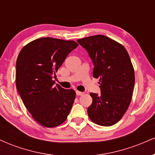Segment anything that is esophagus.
I'll return each instance as SVG.
<instances>
[{
	"label": "esophagus",
	"mask_w": 155,
	"mask_h": 155,
	"mask_svg": "<svg viewBox=\"0 0 155 155\" xmlns=\"http://www.w3.org/2000/svg\"><path fill=\"white\" fill-rule=\"evenodd\" d=\"M76 95H78V96H79V95H84V92L77 91V90H76Z\"/></svg>",
	"instance_id": "1"
}]
</instances>
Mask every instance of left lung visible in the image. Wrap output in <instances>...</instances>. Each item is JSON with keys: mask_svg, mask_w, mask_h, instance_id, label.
<instances>
[{"mask_svg": "<svg viewBox=\"0 0 155 155\" xmlns=\"http://www.w3.org/2000/svg\"><path fill=\"white\" fill-rule=\"evenodd\" d=\"M77 41L93 63V77L100 79V95L90 94L92 103L88 116L99 125H113L122 119L132 99L135 73L128 53L122 44L103 35Z\"/></svg>", "mask_w": 155, "mask_h": 155, "instance_id": "left-lung-1", "label": "left lung"}]
</instances>
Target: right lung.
<instances>
[{
	"label": "right lung",
	"mask_w": 155,
	"mask_h": 155,
	"mask_svg": "<svg viewBox=\"0 0 155 155\" xmlns=\"http://www.w3.org/2000/svg\"><path fill=\"white\" fill-rule=\"evenodd\" d=\"M78 45L74 41L41 38L25 46L17 57V91L33 119L44 127L63 123L71 109L75 91L55 84L52 78Z\"/></svg>",
	"instance_id": "right-lung-1"
}]
</instances>
